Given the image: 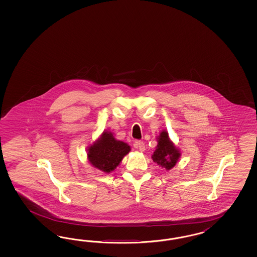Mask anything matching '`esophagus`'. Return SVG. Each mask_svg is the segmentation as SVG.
<instances>
[{"mask_svg": "<svg viewBox=\"0 0 257 257\" xmlns=\"http://www.w3.org/2000/svg\"><path fill=\"white\" fill-rule=\"evenodd\" d=\"M134 147H135V148L139 149L140 152H143V151L145 150V144H144V142H143V141L138 140V141H136V142L134 143Z\"/></svg>", "mask_w": 257, "mask_h": 257, "instance_id": "obj_1", "label": "esophagus"}]
</instances>
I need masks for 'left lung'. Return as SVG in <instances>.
<instances>
[{
    "label": "left lung",
    "instance_id": "8db88e82",
    "mask_svg": "<svg viewBox=\"0 0 257 257\" xmlns=\"http://www.w3.org/2000/svg\"><path fill=\"white\" fill-rule=\"evenodd\" d=\"M157 146L152 158L154 162L161 166L167 171L172 169L179 160L181 153L174 143L170 140L167 131H162L157 137Z\"/></svg>",
    "mask_w": 257,
    "mask_h": 257
}]
</instances>
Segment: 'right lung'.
<instances>
[{
	"instance_id": "add662e5",
	"label": "right lung",
	"mask_w": 257,
	"mask_h": 257,
	"mask_svg": "<svg viewBox=\"0 0 257 257\" xmlns=\"http://www.w3.org/2000/svg\"><path fill=\"white\" fill-rule=\"evenodd\" d=\"M131 151L130 146L116 140L111 132H103L101 138L87 149V159L94 168L110 173Z\"/></svg>"
}]
</instances>
